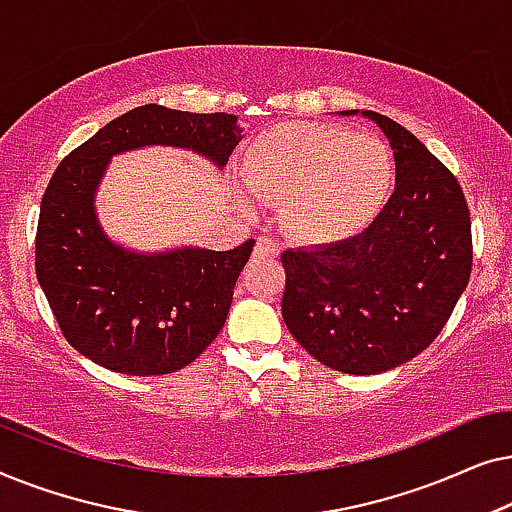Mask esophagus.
Segmentation results:
<instances>
[{"mask_svg": "<svg viewBox=\"0 0 512 512\" xmlns=\"http://www.w3.org/2000/svg\"><path fill=\"white\" fill-rule=\"evenodd\" d=\"M279 254V244L272 240L270 235H261L256 240V247H254V256L258 258H275Z\"/></svg>", "mask_w": 512, "mask_h": 512, "instance_id": "esophagus-1", "label": "esophagus"}]
</instances>
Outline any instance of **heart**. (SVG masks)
<instances>
[{"instance_id": "obj_1", "label": "heart", "mask_w": 512, "mask_h": 512, "mask_svg": "<svg viewBox=\"0 0 512 512\" xmlns=\"http://www.w3.org/2000/svg\"><path fill=\"white\" fill-rule=\"evenodd\" d=\"M240 177L256 202L282 207L293 240L326 247L373 223L391 193L394 160L373 135L289 123L272 125L247 146Z\"/></svg>"}]
</instances>
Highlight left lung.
I'll return each instance as SVG.
<instances>
[{"label": "left lung", "mask_w": 512, "mask_h": 512, "mask_svg": "<svg viewBox=\"0 0 512 512\" xmlns=\"http://www.w3.org/2000/svg\"><path fill=\"white\" fill-rule=\"evenodd\" d=\"M361 114L389 139L396 188L361 235L282 254V317L307 354L347 375H375L424 352L464 293L471 216L454 174L391 118Z\"/></svg>", "instance_id": "8db88e82"}]
</instances>
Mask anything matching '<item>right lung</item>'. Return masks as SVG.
I'll list each match as a JSON object with an SVG mask.
<instances>
[{"label":"right lung","mask_w":512,"mask_h":512,"mask_svg":"<svg viewBox=\"0 0 512 512\" xmlns=\"http://www.w3.org/2000/svg\"><path fill=\"white\" fill-rule=\"evenodd\" d=\"M242 139L233 114L144 104L62 160L41 198L37 279L69 345L123 375H167L198 359L226 324L254 240L230 251H135L104 233L95 195L111 158L170 146L223 170Z\"/></svg>","instance_id":"right-lung-1"}]
</instances>
